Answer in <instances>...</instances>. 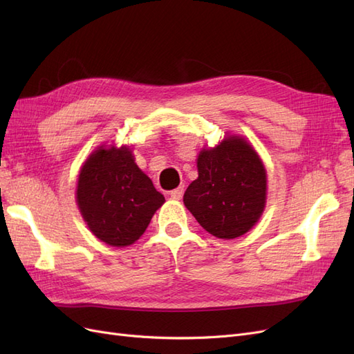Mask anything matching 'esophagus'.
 Segmentation results:
<instances>
[{
	"label": "esophagus",
	"mask_w": 354,
	"mask_h": 354,
	"mask_svg": "<svg viewBox=\"0 0 354 354\" xmlns=\"http://www.w3.org/2000/svg\"><path fill=\"white\" fill-rule=\"evenodd\" d=\"M183 194H185V186H178L177 189L169 192V196L173 198V199H181V196H183Z\"/></svg>",
	"instance_id": "34e87169"
}]
</instances>
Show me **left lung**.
I'll return each instance as SVG.
<instances>
[{
    "instance_id": "1",
    "label": "left lung",
    "mask_w": 354,
    "mask_h": 354,
    "mask_svg": "<svg viewBox=\"0 0 354 354\" xmlns=\"http://www.w3.org/2000/svg\"><path fill=\"white\" fill-rule=\"evenodd\" d=\"M198 174L183 201L212 236L234 239L259 221L266 202V169L243 138L230 137L202 151Z\"/></svg>"
}]
</instances>
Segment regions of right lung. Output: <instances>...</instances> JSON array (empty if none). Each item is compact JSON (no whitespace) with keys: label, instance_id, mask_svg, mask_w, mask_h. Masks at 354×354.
I'll use <instances>...</instances> for the list:
<instances>
[{"label":"right lung","instance_id":"right-lung-1","mask_svg":"<svg viewBox=\"0 0 354 354\" xmlns=\"http://www.w3.org/2000/svg\"><path fill=\"white\" fill-rule=\"evenodd\" d=\"M77 202L95 236L127 246L142 236L165 198L136 165L130 149L100 147L81 168Z\"/></svg>","mask_w":354,"mask_h":354}]
</instances>
